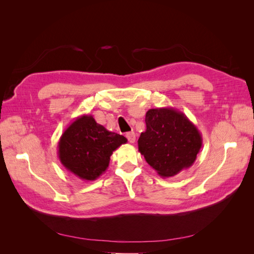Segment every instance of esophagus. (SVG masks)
Here are the masks:
<instances>
[{
    "label": "esophagus",
    "mask_w": 254,
    "mask_h": 254,
    "mask_svg": "<svg viewBox=\"0 0 254 254\" xmlns=\"http://www.w3.org/2000/svg\"><path fill=\"white\" fill-rule=\"evenodd\" d=\"M126 137L128 139L129 143H134L135 142V133L133 131H130L126 133Z\"/></svg>",
    "instance_id": "obj_1"
}]
</instances>
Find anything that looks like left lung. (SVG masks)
Listing matches in <instances>:
<instances>
[{
  "label": "left lung",
  "mask_w": 254,
  "mask_h": 254,
  "mask_svg": "<svg viewBox=\"0 0 254 254\" xmlns=\"http://www.w3.org/2000/svg\"><path fill=\"white\" fill-rule=\"evenodd\" d=\"M145 123L137 146L159 176L170 178L194 164L202 136L186 114L175 108L149 109Z\"/></svg>",
  "instance_id": "obj_1"
}]
</instances>
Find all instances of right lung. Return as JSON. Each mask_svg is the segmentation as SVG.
Here are the masks:
<instances>
[{"instance_id": "obj_1", "label": "right lung", "mask_w": 254, "mask_h": 254, "mask_svg": "<svg viewBox=\"0 0 254 254\" xmlns=\"http://www.w3.org/2000/svg\"><path fill=\"white\" fill-rule=\"evenodd\" d=\"M125 136L99 125L92 115L75 119L58 142V158L65 170L81 180L94 181L109 166L113 151L126 144Z\"/></svg>"}]
</instances>
